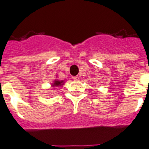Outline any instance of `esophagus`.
Listing matches in <instances>:
<instances>
[{
  "mask_svg": "<svg viewBox=\"0 0 149 149\" xmlns=\"http://www.w3.org/2000/svg\"><path fill=\"white\" fill-rule=\"evenodd\" d=\"M72 79H73L74 80H79V76H76V77H72Z\"/></svg>",
  "mask_w": 149,
  "mask_h": 149,
  "instance_id": "1",
  "label": "esophagus"
}]
</instances>
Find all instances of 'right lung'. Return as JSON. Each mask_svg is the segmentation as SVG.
I'll return each instance as SVG.
<instances>
[{"label": "right lung", "instance_id": "1", "mask_svg": "<svg viewBox=\"0 0 149 149\" xmlns=\"http://www.w3.org/2000/svg\"><path fill=\"white\" fill-rule=\"evenodd\" d=\"M63 83V81H59V80H56L55 81L54 83V85H53V86H60L62 83Z\"/></svg>", "mask_w": 149, "mask_h": 149}]
</instances>
